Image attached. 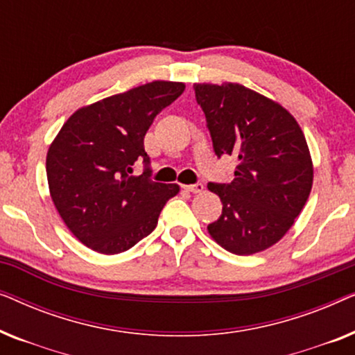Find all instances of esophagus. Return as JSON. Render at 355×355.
Listing matches in <instances>:
<instances>
[{"label": "esophagus", "mask_w": 355, "mask_h": 355, "mask_svg": "<svg viewBox=\"0 0 355 355\" xmlns=\"http://www.w3.org/2000/svg\"><path fill=\"white\" fill-rule=\"evenodd\" d=\"M184 189H186V191H189V192H192V193H202L203 192V184H200V182H197V184H192V186H184Z\"/></svg>", "instance_id": "obj_1"}]
</instances>
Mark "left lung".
Segmentation results:
<instances>
[{
  "mask_svg": "<svg viewBox=\"0 0 355 355\" xmlns=\"http://www.w3.org/2000/svg\"><path fill=\"white\" fill-rule=\"evenodd\" d=\"M218 157L237 158L230 184H208L223 213L208 234L223 249L252 255L275 245L312 191L307 140L288 110L234 82L193 84Z\"/></svg>",
  "mask_w": 355,
  "mask_h": 355,
  "instance_id": "8db88e82",
  "label": "left lung"
}]
</instances>
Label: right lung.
<instances>
[{
	"instance_id": "add662e5",
	"label": "right lung",
	"mask_w": 355,
	"mask_h": 355,
	"mask_svg": "<svg viewBox=\"0 0 355 355\" xmlns=\"http://www.w3.org/2000/svg\"><path fill=\"white\" fill-rule=\"evenodd\" d=\"M182 82L153 80L82 106L46 153L51 200L72 234L105 255L129 250L157 227L178 184L153 182L144 137L155 116L182 94ZM146 171L132 177L133 163Z\"/></svg>"
}]
</instances>
